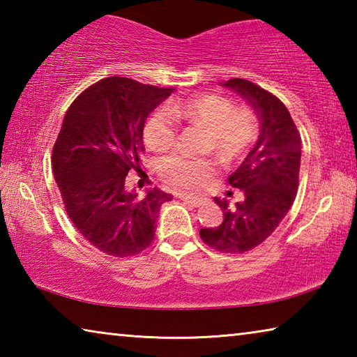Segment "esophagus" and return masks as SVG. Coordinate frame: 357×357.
<instances>
[{
  "instance_id": "34e87169",
  "label": "esophagus",
  "mask_w": 357,
  "mask_h": 357,
  "mask_svg": "<svg viewBox=\"0 0 357 357\" xmlns=\"http://www.w3.org/2000/svg\"><path fill=\"white\" fill-rule=\"evenodd\" d=\"M178 197L181 198V200H184V202H187V203H190L192 206H200V204L203 203V198L202 197H197V195H193V193H185V192H181V193H178Z\"/></svg>"
}]
</instances>
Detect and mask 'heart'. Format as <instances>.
<instances>
[{
  "label": "heart",
  "mask_w": 357,
  "mask_h": 357,
  "mask_svg": "<svg viewBox=\"0 0 357 357\" xmlns=\"http://www.w3.org/2000/svg\"><path fill=\"white\" fill-rule=\"evenodd\" d=\"M178 121L208 129V146L223 162L243 157L258 135V119L250 108H236L219 94H203L155 108L144 123V143L155 151L168 148L178 135ZM157 170L170 184L190 187L208 176L213 162L173 151L157 160Z\"/></svg>",
  "instance_id": "1"
}]
</instances>
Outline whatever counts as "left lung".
<instances>
[{"label":"left lung","mask_w":357,"mask_h":357,"mask_svg":"<svg viewBox=\"0 0 357 357\" xmlns=\"http://www.w3.org/2000/svg\"><path fill=\"white\" fill-rule=\"evenodd\" d=\"M223 86L239 93L255 110L259 135L228 176L229 185L243 192V200L231 208L225 198L215 197L223 222L202 228L200 238L217 252L244 253L271 236L291 208L299 185L301 135L288 108L274 94L244 78H231Z\"/></svg>","instance_id":"obj_1"}]
</instances>
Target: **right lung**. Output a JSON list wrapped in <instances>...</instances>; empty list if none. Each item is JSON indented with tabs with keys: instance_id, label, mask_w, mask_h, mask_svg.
<instances>
[{
	"instance_id": "1",
	"label": "right lung",
	"mask_w": 357,
	"mask_h": 357,
	"mask_svg": "<svg viewBox=\"0 0 357 357\" xmlns=\"http://www.w3.org/2000/svg\"><path fill=\"white\" fill-rule=\"evenodd\" d=\"M173 91L108 77L64 114L52 153L55 181L72 223L107 255L132 257L151 245L160 206L172 200L159 189L140 198L126 189V176L142 173L144 121Z\"/></svg>"
}]
</instances>
